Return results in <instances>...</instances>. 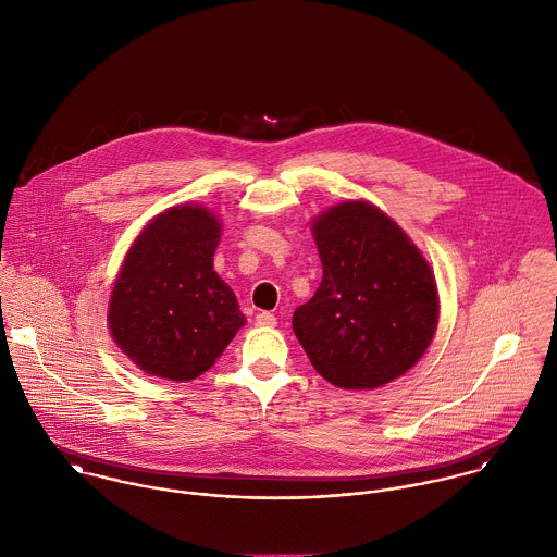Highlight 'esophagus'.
<instances>
[{
    "label": "esophagus",
    "instance_id": "34e87169",
    "mask_svg": "<svg viewBox=\"0 0 557 557\" xmlns=\"http://www.w3.org/2000/svg\"><path fill=\"white\" fill-rule=\"evenodd\" d=\"M255 323L263 325V327H272V325H276V318L272 313H268V311H261V313H257Z\"/></svg>",
    "mask_w": 557,
    "mask_h": 557
}]
</instances>
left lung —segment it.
<instances>
[{"mask_svg": "<svg viewBox=\"0 0 557 557\" xmlns=\"http://www.w3.org/2000/svg\"><path fill=\"white\" fill-rule=\"evenodd\" d=\"M323 276L292 325L311 364L347 391L380 388L409 371L437 327L431 265L393 219L364 201L313 223Z\"/></svg>", "mask_w": 557, "mask_h": 557, "instance_id": "1", "label": "left lung"}]
</instances>
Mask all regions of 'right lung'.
Here are the masks:
<instances>
[{
    "label": "right lung",
    "instance_id": "obj_1",
    "mask_svg": "<svg viewBox=\"0 0 557 557\" xmlns=\"http://www.w3.org/2000/svg\"><path fill=\"white\" fill-rule=\"evenodd\" d=\"M221 225L210 210L175 206L135 239L115 281L109 327L148 375L188 382L232 343L244 315L212 257Z\"/></svg>",
    "mask_w": 557,
    "mask_h": 557
}]
</instances>
